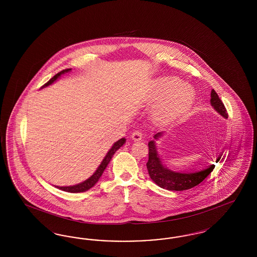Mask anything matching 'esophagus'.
Returning <instances> with one entry per match:
<instances>
[{
	"label": "esophagus",
	"instance_id": "34e87169",
	"mask_svg": "<svg viewBox=\"0 0 257 257\" xmlns=\"http://www.w3.org/2000/svg\"><path fill=\"white\" fill-rule=\"evenodd\" d=\"M143 139V134L141 131H135L132 133V140L134 141H141Z\"/></svg>",
	"mask_w": 257,
	"mask_h": 257
}]
</instances>
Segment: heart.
Instances as JSON below:
<instances>
[{
  "label": "heart",
  "mask_w": 257,
  "mask_h": 257,
  "mask_svg": "<svg viewBox=\"0 0 257 257\" xmlns=\"http://www.w3.org/2000/svg\"><path fill=\"white\" fill-rule=\"evenodd\" d=\"M147 100L156 101L151 110L153 119L160 124H170L181 118L194 104L195 89L175 77L155 80L147 90Z\"/></svg>",
  "instance_id": "1"
}]
</instances>
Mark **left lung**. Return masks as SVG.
<instances>
[{"mask_svg": "<svg viewBox=\"0 0 257 257\" xmlns=\"http://www.w3.org/2000/svg\"><path fill=\"white\" fill-rule=\"evenodd\" d=\"M211 106L214 108L220 115L227 118V112L223 103L221 102L217 92L211 90ZM165 135V131H161L153 136V139L148 143V162L147 163V171L152 181H154L159 187L170 190V191H185L189 190L202 182L208 175L214 170L215 166L211 165L206 169L194 172H182V171H172L168 168L161 158L158 152L157 141ZM218 157L217 161H219Z\"/></svg>", "mask_w": 257, "mask_h": 257, "instance_id": "8db88e82", "label": "left lung"}]
</instances>
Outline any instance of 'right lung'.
<instances>
[{"mask_svg": "<svg viewBox=\"0 0 257 257\" xmlns=\"http://www.w3.org/2000/svg\"><path fill=\"white\" fill-rule=\"evenodd\" d=\"M70 71H71V68H69V69H64V70L61 71L60 73L56 74V75H55L52 79H50L49 81H48L44 86H42L41 88H44V87L51 86V85L54 84L59 78H61V75L68 73V72H70ZM125 143H126V139H125V138H122V139L118 140L117 142H115V143L112 145V147H110V149H109L108 153L106 154V156L104 157V159L101 162V164L99 165L97 170L94 171V173H93L90 177H88L85 181H83V182H81V183L76 184V185H73V186H62V187L55 186V187H57L58 189H60L61 191L68 192V193H83V192H86L87 190L91 189V188L99 181L101 175L103 174V172L106 170V168L108 167V165H109L110 160L112 158L113 154H114L120 147H122Z\"/></svg>", "mask_w": 257, "mask_h": 257, "instance_id": "obj_1", "label": "right lung"}]
</instances>
